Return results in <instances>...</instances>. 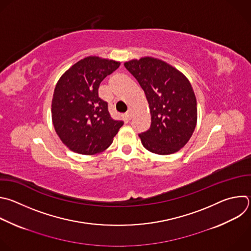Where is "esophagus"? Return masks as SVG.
Instances as JSON below:
<instances>
[{"label": "esophagus", "mask_w": 251, "mask_h": 251, "mask_svg": "<svg viewBox=\"0 0 251 251\" xmlns=\"http://www.w3.org/2000/svg\"><path fill=\"white\" fill-rule=\"evenodd\" d=\"M133 117V110L132 109H129L128 112L126 113V119L127 120H131Z\"/></svg>", "instance_id": "34e87169"}]
</instances>
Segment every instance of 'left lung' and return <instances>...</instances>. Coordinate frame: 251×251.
Here are the masks:
<instances>
[{
    "instance_id": "left-lung-1",
    "label": "left lung",
    "mask_w": 251,
    "mask_h": 251,
    "mask_svg": "<svg viewBox=\"0 0 251 251\" xmlns=\"http://www.w3.org/2000/svg\"><path fill=\"white\" fill-rule=\"evenodd\" d=\"M124 66L140 83L149 103L151 127L139 135L144 148L162 155L178 151L197 123V101L189 79L153 57L133 59Z\"/></svg>"
}]
</instances>
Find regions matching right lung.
Instances as JSON below:
<instances>
[{
  "label": "right lung",
  "instance_id": "right-lung-1",
  "mask_svg": "<svg viewBox=\"0 0 251 251\" xmlns=\"http://www.w3.org/2000/svg\"><path fill=\"white\" fill-rule=\"evenodd\" d=\"M120 62L89 56L69 68L59 78L53 94L52 122L60 140L71 151L92 155L105 151L122 127L113 120L107 102L99 98L103 78Z\"/></svg>",
  "mask_w": 251,
  "mask_h": 251
}]
</instances>
